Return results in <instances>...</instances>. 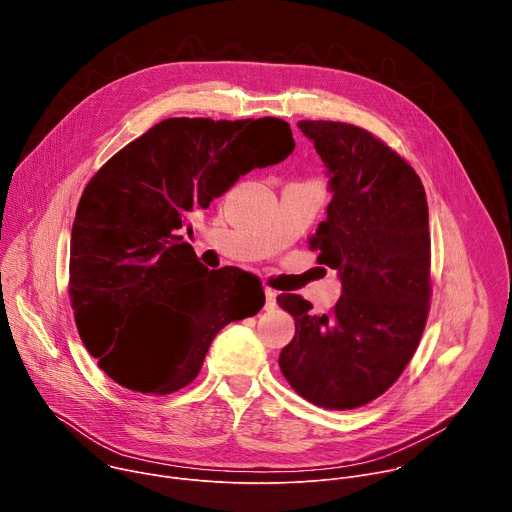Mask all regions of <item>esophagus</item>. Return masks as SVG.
I'll return each instance as SVG.
<instances>
[{
    "instance_id": "esophagus-1",
    "label": "esophagus",
    "mask_w": 512,
    "mask_h": 512,
    "mask_svg": "<svg viewBox=\"0 0 512 512\" xmlns=\"http://www.w3.org/2000/svg\"><path fill=\"white\" fill-rule=\"evenodd\" d=\"M277 306V291L267 287L265 289V310H273Z\"/></svg>"
}]
</instances>
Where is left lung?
I'll list each match as a JSON object with an SVG mask.
<instances>
[{
	"mask_svg": "<svg viewBox=\"0 0 512 512\" xmlns=\"http://www.w3.org/2000/svg\"><path fill=\"white\" fill-rule=\"evenodd\" d=\"M298 127L330 176L328 216L310 247L338 271L342 296L322 316L298 294L277 296L296 320L279 367L298 395L344 411L383 395L421 340L431 298L427 198L415 170L367 129L340 121Z\"/></svg>",
	"mask_w": 512,
	"mask_h": 512,
	"instance_id": "obj_1",
	"label": "left lung"
}]
</instances>
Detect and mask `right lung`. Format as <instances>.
<instances>
[{
    "instance_id": "1",
    "label": "right lung",
    "mask_w": 512,
    "mask_h": 512,
    "mask_svg": "<svg viewBox=\"0 0 512 512\" xmlns=\"http://www.w3.org/2000/svg\"><path fill=\"white\" fill-rule=\"evenodd\" d=\"M294 148L277 117H172L91 178L72 223L68 291L81 340L107 377L170 395L198 377L218 332L263 308L261 283L237 267L208 271L180 231L190 212Z\"/></svg>"
}]
</instances>
